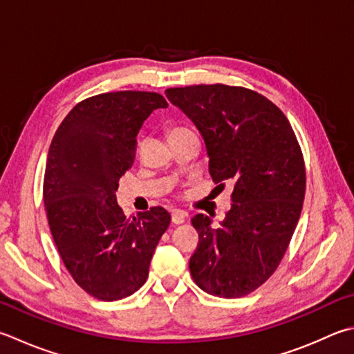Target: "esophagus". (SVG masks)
<instances>
[{
    "label": "esophagus",
    "instance_id": "obj_1",
    "mask_svg": "<svg viewBox=\"0 0 354 354\" xmlns=\"http://www.w3.org/2000/svg\"><path fill=\"white\" fill-rule=\"evenodd\" d=\"M186 217H188V214H186L185 211L177 209V211L172 212V223H174V225H182L185 220H186Z\"/></svg>",
    "mask_w": 354,
    "mask_h": 354
}]
</instances>
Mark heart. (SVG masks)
Listing matches in <instances>:
<instances>
[{"label":"heart","mask_w":354,"mask_h":354,"mask_svg":"<svg viewBox=\"0 0 354 354\" xmlns=\"http://www.w3.org/2000/svg\"><path fill=\"white\" fill-rule=\"evenodd\" d=\"M188 132H192V131H189V129H186V128H174V129H172V131L169 132V136H178V134H188Z\"/></svg>","instance_id":"1"}]
</instances>
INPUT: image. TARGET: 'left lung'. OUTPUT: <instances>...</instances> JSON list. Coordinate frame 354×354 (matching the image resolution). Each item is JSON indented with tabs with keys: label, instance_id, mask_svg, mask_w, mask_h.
Segmentation results:
<instances>
[{
	"label": "left lung",
	"instance_id": "obj_1",
	"mask_svg": "<svg viewBox=\"0 0 354 354\" xmlns=\"http://www.w3.org/2000/svg\"><path fill=\"white\" fill-rule=\"evenodd\" d=\"M165 94L203 137L212 180L234 186L218 228L205 214L191 218L198 231L191 276L212 296L250 295L276 271L301 217L305 165L295 131L274 103L239 86L197 84Z\"/></svg>",
	"mask_w": 354,
	"mask_h": 354
}]
</instances>
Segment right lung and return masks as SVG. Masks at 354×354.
<instances>
[{
    "mask_svg": "<svg viewBox=\"0 0 354 354\" xmlns=\"http://www.w3.org/2000/svg\"><path fill=\"white\" fill-rule=\"evenodd\" d=\"M158 108L168 103L156 92L100 94L78 103L52 138L43 198L53 242L73 281L100 301L128 297L146 282L171 223L162 206L126 217L115 197L138 131Z\"/></svg>",
    "mask_w": 354,
    "mask_h": 354,
    "instance_id": "obj_1",
    "label": "right lung"
}]
</instances>
